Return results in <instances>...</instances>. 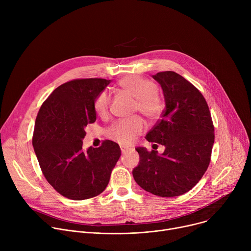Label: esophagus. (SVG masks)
Masks as SVG:
<instances>
[{"label": "esophagus", "instance_id": "34e87169", "mask_svg": "<svg viewBox=\"0 0 251 251\" xmlns=\"http://www.w3.org/2000/svg\"><path fill=\"white\" fill-rule=\"evenodd\" d=\"M132 149L131 148H128V147H121V152H122V154H127L128 152H130Z\"/></svg>", "mask_w": 251, "mask_h": 251}]
</instances>
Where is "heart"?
<instances>
[{"label":"heart","instance_id":"b5f03b06","mask_svg":"<svg viewBox=\"0 0 251 251\" xmlns=\"http://www.w3.org/2000/svg\"><path fill=\"white\" fill-rule=\"evenodd\" d=\"M119 87L125 93L136 98L135 111H139L147 119L156 120L163 111V101L157 93L158 88L150 80L138 76H129L119 81ZM110 96L106 91L100 92L94 100V110L97 115L105 116L108 113ZM144 130V122L140 117L122 120L113 124L107 134L121 145H130Z\"/></svg>","mask_w":251,"mask_h":251}]
</instances>
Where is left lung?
<instances>
[{
  "mask_svg": "<svg viewBox=\"0 0 251 251\" xmlns=\"http://www.w3.org/2000/svg\"><path fill=\"white\" fill-rule=\"evenodd\" d=\"M165 98L162 119L146 135L165 146L163 154L137 147L140 161L133 170L136 183L153 195L172 198L192 190L205 173L214 142L207 103L191 82L174 71L153 75Z\"/></svg>",
  "mask_w": 251,
  "mask_h": 251,
  "instance_id": "8db88e82",
  "label": "left lung"
}]
</instances>
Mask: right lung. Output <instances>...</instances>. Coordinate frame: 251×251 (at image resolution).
I'll list each match as a JSON object with an SVG mask.
<instances>
[{
	"mask_svg": "<svg viewBox=\"0 0 251 251\" xmlns=\"http://www.w3.org/2000/svg\"><path fill=\"white\" fill-rule=\"evenodd\" d=\"M110 80L75 79L55 88L35 119L32 146L42 172L63 197L81 201L101 194L121 156L117 143L82 149L87 124L94 123V100Z\"/></svg>",
	"mask_w": 251,
	"mask_h": 251,
	"instance_id": "1",
	"label": "right lung"
}]
</instances>
